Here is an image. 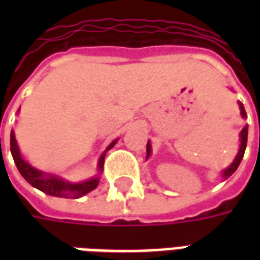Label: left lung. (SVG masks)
<instances>
[{
  "label": "left lung",
  "instance_id": "8db88e82",
  "mask_svg": "<svg viewBox=\"0 0 260 260\" xmlns=\"http://www.w3.org/2000/svg\"><path fill=\"white\" fill-rule=\"evenodd\" d=\"M239 104V108H240V114H242L243 118H247V113H246V109H244V106H243V104L240 101L238 102ZM240 147H239V151L238 154H236V156H235L234 162L231 163L230 166L226 167L225 170L221 171V177L224 178V179H228V178L232 175V174L235 173V171L238 170L239 165H240V162H242L243 159V155H244V151H246V147H247V136H248V125H244V128L242 129V132H240ZM151 152H152V147H151V142L148 140V143H147V156L146 159L150 158Z\"/></svg>",
  "mask_w": 260,
  "mask_h": 260
}]
</instances>
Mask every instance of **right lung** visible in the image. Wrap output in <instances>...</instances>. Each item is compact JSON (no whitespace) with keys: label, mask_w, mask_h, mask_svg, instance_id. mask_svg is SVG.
<instances>
[{"label":"right lung","mask_w":260,"mask_h":260,"mask_svg":"<svg viewBox=\"0 0 260 260\" xmlns=\"http://www.w3.org/2000/svg\"><path fill=\"white\" fill-rule=\"evenodd\" d=\"M117 140L118 139H114L113 142L110 143L109 146L106 147V150L101 154V156L98 159L97 174L82 182H69L66 179H63L62 177L55 175V174L46 173V171L38 170V169L30 166L29 163L22 159L13 131L10 132V152H12V156H13V160L16 163V166H17L18 171L29 185H32L36 189L42 190L43 193L48 194V196H54V197L79 198L83 197L85 194L90 193L91 190H94L98 186L100 177H101V173L104 170L106 152L110 148H113Z\"/></svg>","instance_id":"1"}]
</instances>
